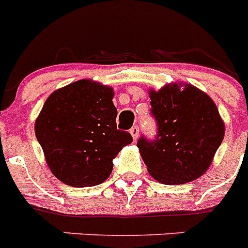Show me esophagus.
I'll use <instances>...</instances> for the list:
<instances>
[{
    "label": "esophagus",
    "mask_w": 248,
    "mask_h": 248,
    "mask_svg": "<svg viewBox=\"0 0 248 248\" xmlns=\"http://www.w3.org/2000/svg\"><path fill=\"white\" fill-rule=\"evenodd\" d=\"M130 134H131V137H133V139L137 140L138 138H139V126L138 125L133 126V128L130 129Z\"/></svg>",
    "instance_id": "1"
}]
</instances>
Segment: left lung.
Here are the masks:
<instances>
[{
    "label": "left lung",
    "mask_w": 248,
    "mask_h": 248,
    "mask_svg": "<svg viewBox=\"0 0 248 248\" xmlns=\"http://www.w3.org/2000/svg\"><path fill=\"white\" fill-rule=\"evenodd\" d=\"M149 95L157 135L141 137L137 144L149 174L165 185L196 180L210 168L225 135L217 107L191 84L171 83Z\"/></svg>",
    "instance_id": "obj_1"
}]
</instances>
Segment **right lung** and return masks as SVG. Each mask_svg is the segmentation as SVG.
<instances>
[{"label":"right lung","instance_id":"1","mask_svg":"<svg viewBox=\"0 0 248 248\" xmlns=\"http://www.w3.org/2000/svg\"><path fill=\"white\" fill-rule=\"evenodd\" d=\"M108 85L80 79L57 89L34 124L38 143L54 176L74 187L104 183L113 159L133 141L117 129L118 110Z\"/></svg>","mask_w":248,"mask_h":248}]
</instances>
